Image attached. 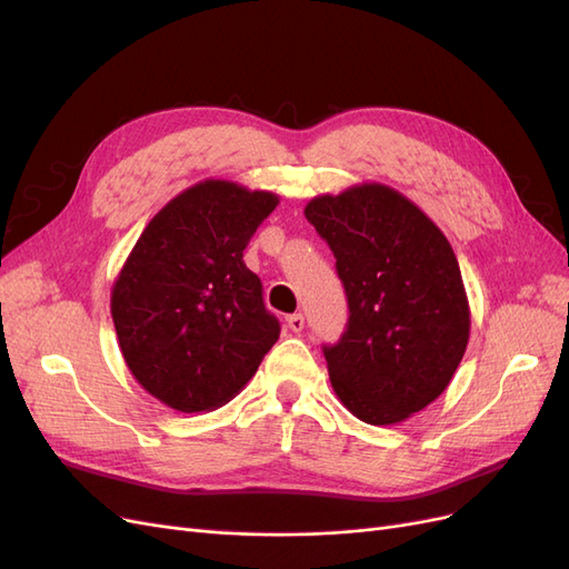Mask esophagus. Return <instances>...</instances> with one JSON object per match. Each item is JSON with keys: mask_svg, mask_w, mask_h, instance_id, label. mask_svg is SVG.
<instances>
[{"mask_svg": "<svg viewBox=\"0 0 569 569\" xmlns=\"http://www.w3.org/2000/svg\"><path fill=\"white\" fill-rule=\"evenodd\" d=\"M287 327H289L291 332H301V330H303V316H301V313L289 316V318H287Z\"/></svg>", "mask_w": 569, "mask_h": 569, "instance_id": "34e87169", "label": "esophagus"}]
</instances>
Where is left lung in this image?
I'll list each match as a JSON object with an SVG mask.
<instances>
[{"label":"left lung","instance_id":"obj_1","mask_svg":"<svg viewBox=\"0 0 569 569\" xmlns=\"http://www.w3.org/2000/svg\"><path fill=\"white\" fill-rule=\"evenodd\" d=\"M303 213L349 297L347 332L322 349L337 399L368 425H399L439 399L468 349L458 258L432 218L382 182L318 194Z\"/></svg>","mask_w":569,"mask_h":569}]
</instances>
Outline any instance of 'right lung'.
Listing matches in <instances>:
<instances>
[{
  "label": "right lung",
  "mask_w": 569,
  "mask_h": 569,
  "mask_svg": "<svg viewBox=\"0 0 569 569\" xmlns=\"http://www.w3.org/2000/svg\"><path fill=\"white\" fill-rule=\"evenodd\" d=\"M280 197L232 180H201L153 216L111 289L128 370L153 399L209 412L242 391L280 337L244 263L256 228Z\"/></svg>",
  "instance_id": "add662e5"
}]
</instances>
